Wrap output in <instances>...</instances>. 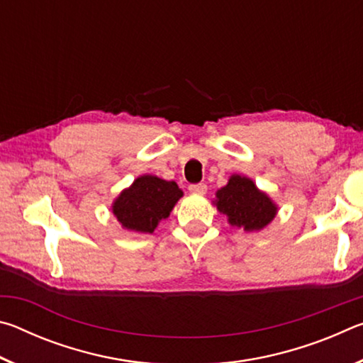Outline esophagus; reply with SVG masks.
Listing matches in <instances>:
<instances>
[{
  "instance_id": "obj_1",
  "label": "esophagus",
  "mask_w": 363,
  "mask_h": 363,
  "mask_svg": "<svg viewBox=\"0 0 363 363\" xmlns=\"http://www.w3.org/2000/svg\"><path fill=\"white\" fill-rule=\"evenodd\" d=\"M206 184H203V182H200V184H190L189 186V190L192 194H206Z\"/></svg>"
}]
</instances>
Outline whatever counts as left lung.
Instances as JSON below:
<instances>
[{
	"mask_svg": "<svg viewBox=\"0 0 363 363\" xmlns=\"http://www.w3.org/2000/svg\"><path fill=\"white\" fill-rule=\"evenodd\" d=\"M216 196L218 210L227 214L232 225L247 232L261 230L277 213V206L248 177L232 176L229 184L218 190Z\"/></svg>",
	"mask_w": 363,
	"mask_h": 363,
	"instance_id": "left-lung-1",
	"label": "left lung"
}]
</instances>
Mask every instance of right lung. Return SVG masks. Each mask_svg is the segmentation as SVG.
<instances>
[{
  "label": "right lung",
  "mask_w": 363,
  "mask_h": 363,
  "mask_svg": "<svg viewBox=\"0 0 363 363\" xmlns=\"http://www.w3.org/2000/svg\"><path fill=\"white\" fill-rule=\"evenodd\" d=\"M181 196L182 190L176 182L145 174L123 190L113 203V214L125 229L152 233L160 220L169 216Z\"/></svg>",
  "instance_id": "right-lung-1"
}]
</instances>
